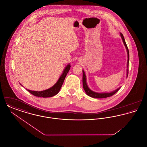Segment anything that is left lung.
<instances>
[{"label": "left lung", "mask_w": 147, "mask_h": 147, "mask_svg": "<svg viewBox=\"0 0 147 147\" xmlns=\"http://www.w3.org/2000/svg\"><path fill=\"white\" fill-rule=\"evenodd\" d=\"M120 36L122 38L123 43V44H124V45L126 47L127 53V57H128L127 64V78L128 74V63H129V51L128 49L127 46L126 42H125V40L124 38V37L122 35V34L120 33ZM83 86L84 90L88 96H89L90 97H91V98H106L111 96L113 95H114L115 93H116L117 91H119V90L120 89V88H121V87H119L118 89H116L115 90L112 91V92H96L93 91L92 90H91V89L88 87V86L87 85V83H86V77L85 73V72H84L83 70Z\"/></svg>", "instance_id": "8db88e82"}]
</instances>
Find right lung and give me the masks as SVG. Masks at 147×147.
Wrapping results in <instances>:
<instances>
[{
    "label": "right lung",
    "instance_id": "obj_1",
    "mask_svg": "<svg viewBox=\"0 0 147 147\" xmlns=\"http://www.w3.org/2000/svg\"><path fill=\"white\" fill-rule=\"evenodd\" d=\"M70 64L69 63L64 68L63 70V73L61 74V76L59 78L58 80L56 82V84L53 85L51 88H50L48 89L43 90V91H32L26 89L28 91L34 95L35 96L37 97H42V98H49V97H52L55 95H57L59 91L60 90L62 85H63L64 80L65 79V78L66 77L67 73H68L69 70L70 69ZM21 85H22L20 84Z\"/></svg>",
    "mask_w": 147,
    "mask_h": 147
}]
</instances>
